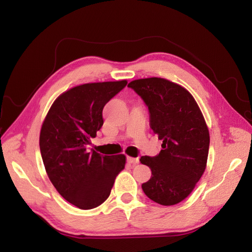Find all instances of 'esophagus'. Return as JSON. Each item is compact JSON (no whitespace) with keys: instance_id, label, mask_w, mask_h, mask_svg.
<instances>
[{"instance_id":"1","label":"esophagus","mask_w":252,"mask_h":252,"mask_svg":"<svg viewBox=\"0 0 252 252\" xmlns=\"http://www.w3.org/2000/svg\"><path fill=\"white\" fill-rule=\"evenodd\" d=\"M126 161H127V163H130V164H137V163L139 162L137 158H132V157H127Z\"/></svg>"}]
</instances>
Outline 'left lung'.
<instances>
[{
    "mask_svg": "<svg viewBox=\"0 0 252 252\" xmlns=\"http://www.w3.org/2000/svg\"><path fill=\"white\" fill-rule=\"evenodd\" d=\"M127 87L148 106L150 126L162 140L159 155L139 160L151 169L143 191L160 205H175L193 191L206 168L209 131L205 119L191 93L173 81L150 77L133 80Z\"/></svg>",
    "mask_w": 252,
    "mask_h": 252,
    "instance_id": "left-lung-1",
    "label": "left lung"
}]
</instances>
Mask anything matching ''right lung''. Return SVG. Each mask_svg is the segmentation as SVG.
<instances>
[{"mask_svg":"<svg viewBox=\"0 0 252 252\" xmlns=\"http://www.w3.org/2000/svg\"><path fill=\"white\" fill-rule=\"evenodd\" d=\"M126 80L84 84L63 92L52 103L39 134L46 173L57 191L80 209L107 200L126 156L89 153L87 146L103 126V108Z\"/></svg>","mask_w":252,"mask_h":252,"instance_id":"right-lung-1","label":"right lung"}]
</instances>
